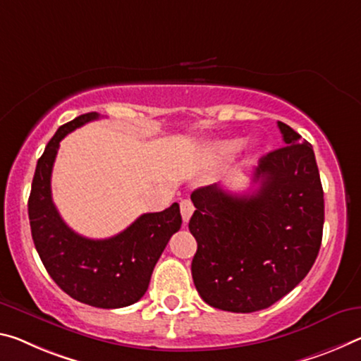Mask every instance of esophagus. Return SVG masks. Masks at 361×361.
I'll list each match as a JSON object with an SVG mask.
<instances>
[{
  "instance_id": "esophagus-1",
  "label": "esophagus",
  "mask_w": 361,
  "mask_h": 361,
  "mask_svg": "<svg viewBox=\"0 0 361 361\" xmlns=\"http://www.w3.org/2000/svg\"><path fill=\"white\" fill-rule=\"evenodd\" d=\"M180 209H181V216H183V221L188 223L191 219L192 212H194V205L192 202L190 201V199H183V201L180 202Z\"/></svg>"
}]
</instances>
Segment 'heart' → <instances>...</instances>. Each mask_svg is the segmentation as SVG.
<instances>
[{
  "mask_svg": "<svg viewBox=\"0 0 361 361\" xmlns=\"http://www.w3.org/2000/svg\"><path fill=\"white\" fill-rule=\"evenodd\" d=\"M239 147H241V142L238 140L221 141L216 142V145L212 147V154H214L216 159H230L239 151Z\"/></svg>",
  "mask_w": 361,
  "mask_h": 361,
  "instance_id": "obj_1",
  "label": "heart"
}]
</instances>
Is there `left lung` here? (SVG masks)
Wrapping results in <instances>:
<instances>
[{
  "label": "left lung",
  "instance_id": "8db88e82",
  "mask_svg": "<svg viewBox=\"0 0 361 361\" xmlns=\"http://www.w3.org/2000/svg\"><path fill=\"white\" fill-rule=\"evenodd\" d=\"M283 147L257 165L250 194L219 185L191 194L190 231L197 241L191 273L199 295L234 313L263 310L310 271L323 238L324 199L310 142L278 122Z\"/></svg>",
  "mask_w": 361,
  "mask_h": 361
}]
</instances>
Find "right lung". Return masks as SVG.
<instances>
[{
	"mask_svg": "<svg viewBox=\"0 0 361 361\" xmlns=\"http://www.w3.org/2000/svg\"><path fill=\"white\" fill-rule=\"evenodd\" d=\"M96 118L98 112L83 114L49 140L33 175L28 219L39 259L66 294L91 307L122 308L145 295L159 257L180 230L181 214L175 202L162 212L142 214L127 230L107 239L80 236L66 225L51 196L56 154L61 140Z\"/></svg>",
	"mask_w": 361,
	"mask_h": 361,
	"instance_id": "right-lung-1",
	"label": "right lung"
}]
</instances>
